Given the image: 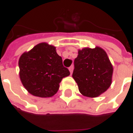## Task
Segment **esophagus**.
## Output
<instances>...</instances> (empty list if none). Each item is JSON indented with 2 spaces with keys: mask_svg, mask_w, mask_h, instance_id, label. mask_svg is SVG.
<instances>
[{
  "mask_svg": "<svg viewBox=\"0 0 133 133\" xmlns=\"http://www.w3.org/2000/svg\"><path fill=\"white\" fill-rule=\"evenodd\" d=\"M73 68H74L73 65H71V66L69 68V70H70V73H72V71H73Z\"/></svg>",
  "mask_w": 133,
  "mask_h": 133,
  "instance_id": "esophagus-1",
  "label": "esophagus"
}]
</instances>
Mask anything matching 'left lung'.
I'll return each mask as SVG.
<instances>
[{"label":"left lung","mask_w":133,"mask_h":133,"mask_svg":"<svg viewBox=\"0 0 133 133\" xmlns=\"http://www.w3.org/2000/svg\"><path fill=\"white\" fill-rule=\"evenodd\" d=\"M74 67L72 78L84 96L96 98L110 86L113 68L106 52L100 47L79 50Z\"/></svg>","instance_id":"left-lung-1"}]
</instances>
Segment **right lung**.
<instances>
[{"mask_svg":"<svg viewBox=\"0 0 133 133\" xmlns=\"http://www.w3.org/2000/svg\"><path fill=\"white\" fill-rule=\"evenodd\" d=\"M20 78L31 95L41 98L52 97L58 92L62 79L70 75L55 47L41 43L19 59Z\"/></svg>","mask_w":133,"mask_h":133,"instance_id":"1","label":"right lung"}]
</instances>
